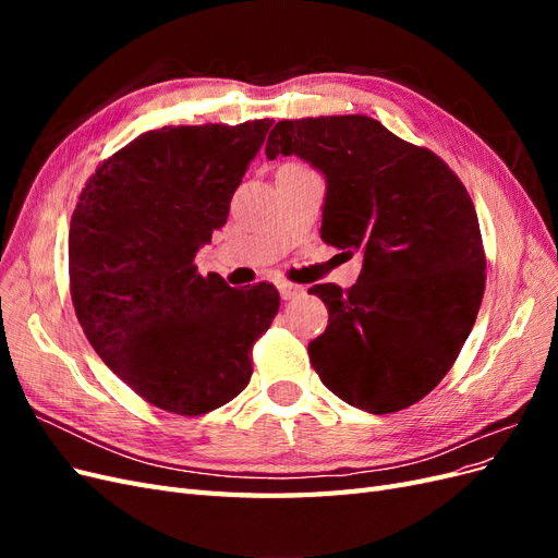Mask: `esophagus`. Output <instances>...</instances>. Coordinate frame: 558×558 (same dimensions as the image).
Wrapping results in <instances>:
<instances>
[{"mask_svg": "<svg viewBox=\"0 0 558 558\" xmlns=\"http://www.w3.org/2000/svg\"><path fill=\"white\" fill-rule=\"evenodd\" d=\"M277 289H279L283 300H293V298L305 295V289H302V286H298V283H291V281H279Z\"/></svg>", "mask_w": 558, "mask_h": 558, "instance_id": "obj_1", "label": "esophagus"}]
</instances>
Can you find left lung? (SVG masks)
<instances>
[{"instance_id": "1", "label": "left lung", "mask_w": 558, "mask_h": 558, "mask_svg": "<svg viewBox=\"0 0 558 558\" xmlns=\"http://www.w3.org/2000/svg\"><path fill=\"white\" fill-rule=\"evenodd\" d=\"M324 172L320 240L361 251L359 281L316 283L328 328L310 361L335 396L369 414L410 408L442 381L475 326L486 256L475 205L451 167L361 113L279 121L265 156Z\"/></svg>"}]
</instances>
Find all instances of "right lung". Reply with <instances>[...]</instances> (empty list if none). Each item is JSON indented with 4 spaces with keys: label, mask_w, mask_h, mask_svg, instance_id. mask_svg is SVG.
<instances>
[{
    "label": "right lung",
    "mask_w": 558,
    "mask_h": 558,
    "mask_svg": "<svg viewBox=\"0 0 558 558\" xmlns=\"http://www.w3.org/2000/svg\"><path fill=\"white\" fill-rule=\"evenodd\" d=\"M275 121L167 125L99 162L70 226V293L88 342L156 408L199 416L240 396L279 312L272 283L230 289L195 253Z\"/></svg>",
    "instance_id": "right-lung-1"
}]
</instances>
